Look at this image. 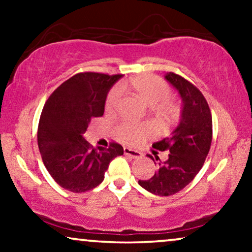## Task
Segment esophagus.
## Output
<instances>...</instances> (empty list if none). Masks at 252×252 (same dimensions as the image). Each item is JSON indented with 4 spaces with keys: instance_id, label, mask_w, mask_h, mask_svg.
Returning <instances> with one entry per match:
<instances>
[{
    "instance_id": "obj_1",
    "label": "esophagus",
    "mask_w": 252,
    "mask_h": 252,
    "mask_svg": "<svg viewBox=\"0 0 252 252\" xmlns=\"http://www.w3.org/2000/svg\"><path fill=\"white\" fill-rule=\"evenodd\" d=\"M123 152H124V154L128 155V156H130V158H140L141 156H142V153L138 152V150H134V149H130V148H126V147H124Z\"/></svg>"
}]
</instances>
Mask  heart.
Segmentation results:
<instances>
[{
  "label": "heart",
  "mask_w": 252,
  "mask_h": 252,
  "mask_svg": "<svg viewBox=\"0 0 252 252\" xmlns=\"http://www.w3.org/2000/svg\"><path fill=\"white\" fill-rule=\"evenodd\" d=\"M128 91L134 94L144 103L153 106L162 118L169 120L173 118L178 112V106L168 96L170 94L169 85L161 78L153 74H142L131 78L123 86ZM121 92L118 89H114L109 92L105 100V110L112 112L117 108L120 102ZM154 132L152 126H134V124H122L117 128V135L123 142L129 144H137L144 138L148 137Z\"/></svg>",
  "instance_id": "heart-1"
}]
</instances>
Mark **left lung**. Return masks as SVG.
I'll use <instances>...</instances> for the list:
<instances>
[{
	"label": "left lung",
	"mask_w": 252,
	"mask_h": 252,
	"mask_svg": "<svg viewBox=\"0 0 252 252\" xmlns=\"http://www.w3.org/2000/svg\"><path fill=\"white\" fill-rule=\"evenodd\" d=\"M164 78L180 94L181 120L169 137L153 144V148L168 152V158L162 162L155 156L158 169L138 184L153 194L168 196L185 189L201 169L212 142V115L204 94L192 83L173 72ZM147 156L155 162L152 155Z\"/></svg>",
	"instance_id": "obj_1"
}]
</instances>
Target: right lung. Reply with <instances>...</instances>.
Returning a JSON list of instances; mask_svg holds the SVG:
<instances>
[{
    "instance_id": "1",
    "label": "right lung",
    "mask_w": 252,
    "mask_h": 252,
    "mask_svg": "<svg viewBox=\"0 0 252 252\" xmlns=\"http://www.w3.org/2000/svg\"><path fill=\"white\" fill-rule=\"evenodd\" d=\"M122 74L83 72L54 90L43 105L37 146L43 164L63 189L88 192L104 180L109 163L123 155L116 142L94 149L83 134L94 117H102L106 94Z\"/></svg>"
}]
</instances>
